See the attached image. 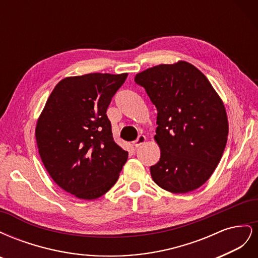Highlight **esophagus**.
<instances>
[{"label":"esophagus","instance_id":"esophagus-1","mask_svg":"<svg viewBox=\"0 0 258 258\" xmlns=\"http://www.w3.org/2000/svg\"><path fill=\"white\" fill-rule=\"evenodd\" d=\"M145 141H146V137L143 136V135H140V136L138 137V139L134 142V145H135L136 147H139V146H141L142 144H144Z\"/></svg>","mask_w":258,"mask_h":258}]
</instances>
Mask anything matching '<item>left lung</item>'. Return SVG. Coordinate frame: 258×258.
<instances>
[{"label":"left lung","mask_w":258,"mask_h":258,"mask_svg":"<svg viewBox=\"0 0 258 258\" xmlns=\"http://www.w3.org/2000/svg\"><path fill=\"white\" fill-rule=\"evenodd\" d=\"M135 82L157 108L155 140L161 154L151 167L154 182L174 194L199 188L212 175L227 142L221 98L205 74L185 61L147 69Z\"/></svg>","instance_id":"left-lung-1"}]
</instances>
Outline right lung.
<instances>
[{"instance_id": "add662e5", "label": "right lung", "mask_w": 258, "mask_h": 258, "mask_svg": "<svg viewBox=\"0 0 258 258\" xmlns=\"http://www.w3.org/2000/svg\"><path fill=\"white\" fill-rule=\"evenodd\" d=\"M128 74L67 77L36 123L38 153L51 178L80 199H97L118 179L128 152L114 142L106 111Z\"/></svg>"}]
</instances>
